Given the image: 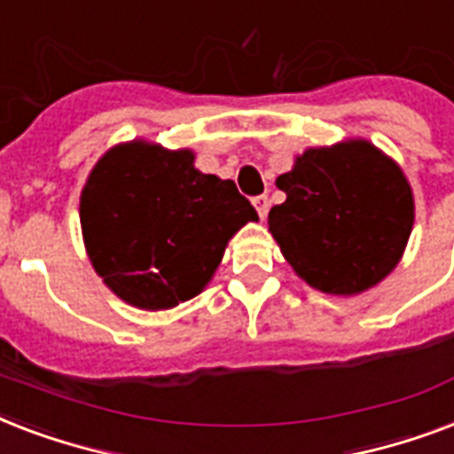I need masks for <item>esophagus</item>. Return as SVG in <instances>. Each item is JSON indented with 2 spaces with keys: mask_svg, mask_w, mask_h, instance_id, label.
<instances>
[{
  "mask_svg": "<svg viewBox=\"0 0 454 454\" xmlns=\"http://www.w3.org/2000/svg\"><path fill=\"white\" fill-rule=\"evenodd\" d=\"M252 202H254V209H256V214H259V216H266V214H269V198H266V195H259V198H254L252 200Z\"/></svg>",
  "mask_w": 454,
  "mask_h": 454,
  "instance_id": "obj_1",
  "label": "esophagus"
}]
</instances>
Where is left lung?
<instances>
[{"label":"left lung","mask_w":454,"mask_h":454,"mask_svg":"<svg viewBox=\"0 0 454 454\" xmlns=\"http://www.w3.org/2000/svg\"><path fill=\"white\" fill-rule=\"evenodd\" d=\"M276 185L287 198L269 212V233L313 290L356 297L403 259L415 223L412 188L367 138L306 148Z\"/></svg>","instance_id":"1"}]
</instances>
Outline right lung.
Masks as SVG:
<instances>
[{
	"mask_svg": "<svg viewBox=\"0 0 454 454\" xmlns=\"http://www.w3.org/2000/svg\"><path fill=\"white\" fill-rule=\"evenodd\" d=\"M249 221L259 216L233 181L195 169L191 148L145 138L103 153L80 195L89 262L115 297L144 310L198 297Z\"/></svg>",
	"mask_w": 454,
	"mask_h": 454,
	"instance_id": "right-lung-1",
	"label": "right lung"
}]
</instances>
